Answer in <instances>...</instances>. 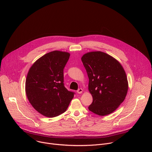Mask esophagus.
Masks as SVG:
<instances>
[{
  "mask_svg": "<svg viewBox=\"0 0 152 152\" xmlns=\"http://www.w3.org/2000/svg\"><path fill=\"white\" fill-rule=\"evenodd\" d=\"M82 91H83V90H82V88H79V89H78V90H77V93L78 94H81V93H82Z\"/></svg>",
  "mask_w": 152,
  "mask_h": 152,
  "instance_id": "esophagus-1",
  "label": "esophagus"
}]
</instances>
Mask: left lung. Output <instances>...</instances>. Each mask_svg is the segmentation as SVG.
<instances>
[{
	"label": "left lung",
	"mask_w": 152,
	"mask_h": 152,
	"mask_svg": "<svg viewBox=\"0 0 152 152\" xmlns=\"http://www.w3.org/2000/svg\"><path fill=\"white\" fill-rule=\"evenodd\" d=\"M81 60L88 76V90L93 99L89 110L101 116L111 114L127 93L128 82L123 67L116 59L100 51L86 53Z\"/></svg>",
	"instance_id": "obj_1"
}]
</instances>
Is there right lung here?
<instances>
[{"label":"right lung","mask_w":152,"mask_h":152,"mask_svg":"<svg viewBox=\"0 0 152 152\" xmlns=\"http://www.w3.org/2000/svg\"><path fill=\"white\" fill-rule=\"evenodd\" d=\"M70 54L54 50L37 59L26 79V96L42 115L55 117L66 111L74 97L64 84V69Z\"/></svg>","instance_id":"right-lung-1"}]
</instances>
